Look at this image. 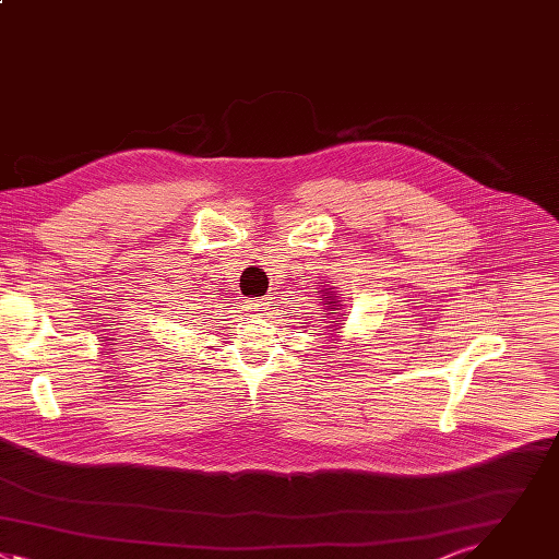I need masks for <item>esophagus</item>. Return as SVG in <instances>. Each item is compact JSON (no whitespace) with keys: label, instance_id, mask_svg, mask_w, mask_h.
I'll list each match as a JSON object with an SVG mask.
<instances>
[{"label":"esophagus","instance_id":"esophagus-1","mask_svg":"<svg viewBox=\"0 0 559 559\" xmlns=\"http://www.w3.org/2000/svg\"><path fill=\"white\" fill-rule=\"evenodd\" d=\"M245 308H247L249 312H258V314H260V312L266 308V301H264V299H255V297H251V299H247V301H245Z\"/></svg>","mask_w":559,"mask_h":559}]
</instances>
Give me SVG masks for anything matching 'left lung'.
<instances>
[{
	"mask_svg": "<svg viewBox=\"0 0 559 559\" xmlns=\"http://www.w3.org/2000/svg\"><path fill=\"white\" fill-rule=\"evenodd\" d=\"M325 290H328V288H325ZM325 301H328V297H325ZM328 304H330V306H337V301H334L332 297H330V301H328ZM337 319H340V317H337Z\"/></svg>",
	"mask_w": 559,
	"mask_h": 559,
	"instance_id": "left-lung-1",
	"label": "left lung"
}]
</instances>
